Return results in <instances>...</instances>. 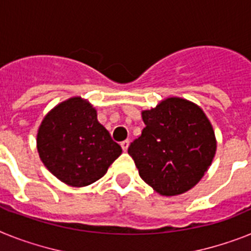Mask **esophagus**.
Listing matches in <instances>:
<instances>
[{"instance_id": "1", "label": "esophagus", "mask_w": 251, "mask_h": 251, "mask_svg": "<svg viewBox=\"0 0 251 251\" xmlns=\"http://www.w3.org/2000/svg\"><path fill=\"white\" fill-rule=\"evenodd\" d=\"M129 144H130L129 140H124V142H121V148H122V151H127V148H129Z\"/></svg>"}]
</instances>
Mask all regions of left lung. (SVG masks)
<instances>
[{
    "mask_svg": "<svg viewBox=\"0 0 251 251\" xmlns=\"http://www.w3.org/2000/svg\"><path fill=\"white\" fill-rule=\"evenodd\" d=\"M142 115L145 127L127 149L140 177L166 197L190 190L216 154L207 116L197 104L176 97Z\"/></svg>",
    "mask_w": 251,
    "mask_h": 251,
    "instance_id": "8db88e82",
    "label": "left lung"
}]
</instances>
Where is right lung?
I'll return each instance as SVG.
<instances>
[{
    "label": "right lung",
    "instance_id": "right-lung-1",
    "mask_svg": "<svg viewBox=\"0 0 251 251\" xmlns=\"http://www.w3.org/2000/svg\"><path fill=\"white\" fill-rule=\"evenodd\" d=\"M37 147L44 166L71 186L100 180L122 149L97 120V111L75 97L48 113L38 130Z\"/></svg>",
    "mask_w": 251,
    "mask_h": 251
}]
</instances>
